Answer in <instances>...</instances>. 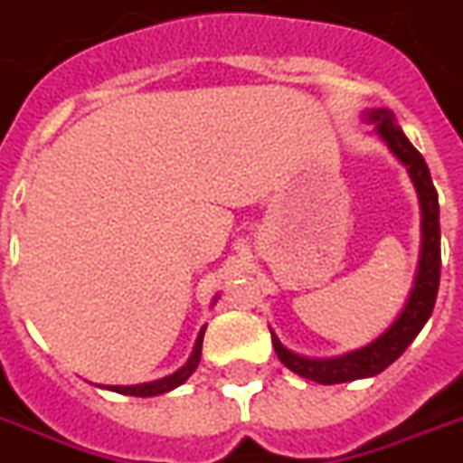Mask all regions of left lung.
I'll return each mask as SVG.
<instances>
[{"label":"left lung","instance_id":"8db88e82","mask_svg":"<svg viewBox=\"0 0 463 463\" xmlns=\"http://www.w3.org/2000/svg\"><path fill=\"white\" fill-rule=\"evenodd\" d=\"M364 120L374 125L382 142H384L396 159L408 168V175L413 181L418 200H420V263H418V275L415 285L411 289L406 307L399 314V318L386 328L377 340L369 345L353 350V353L340 354V357H328V360H311L302 354L292 353L282 345L280 338L270 331L272 347L280 357V362L295 374L318 384H343V382H354V379L374 377L384 372L392 362H396L403 354L415 335L428 324L430 314L435 309L437 288H439V268H442V253H439V203H437V191L430 178V168L422 159V154L415 149L408 137L403 135L393 113L386 109H372L364 113Z\"/></svg>","mask_w":463,"mask_h":463}]
</instances>
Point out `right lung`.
I'll return each mask as SVG.
<instances>
[{"instance_id":"add662e5","label":"right lung","mask_w":463,"mask_h":463,"mask_svg":"<svg viewBox=\"0 0 463 463\" xmlns=\"http://www.w3.org/2000/svg\"><path fill=\"white\" fill-rule=\"evenodd\" d=\"M203 335H205V326H203V331H200L198 340H195V347H193V354L188 357V362H185L178 372H174V374H168V377L164 379H156V382H146V384L106 386V389L118 393H128V396H142V399H146V396H159V393H166L171 392V389H175V386H181L183 382H185V379L191 377L193 372L198 369L200 353H203Z\"/></svg>"}]
</instances>
